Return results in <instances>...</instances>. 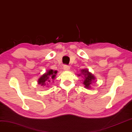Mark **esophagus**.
<instances>
[{"instance_id":"esophagus-1","label":"esophagus","mask_w":132,"mask_h":132,"mask_svg":"<svg viewBox=\"0 0 132 132\" xmlns=\"http://www.w3.org/2000/svg\"><path fill=\"white\" fill-rule=\"evenodd\" d=\"M63 69H64V71H69L70 69L69 66H68V65H64L63 66Z\"/></svg>"}]
</instances>
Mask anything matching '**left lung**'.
<instances>
[{"label": "left lung", "instance_id": "8db88e82", "mask_svg": "<svg viewBox=\"0 0 132 132\" xmlns=\"http://www.w3.org/2000/svg\"><path fill=\"white\" fill-rule=\"evenodd\" d=\"M81 75H83L84 80H83V85H85V87L89 89L90 88V85H91L93 81H94L95 80V77L88 71L87 69H82L81 71V74H78V76H80Z\"/></svg>", "mask_w": 132, "mask_h": 132}]
</instances>
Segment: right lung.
<instances>
[{
  "mask_svg": "<svg viewBox=\"0 0 132 132\" xmlns=\"http://www.w3.org/2000/svg\"><path fill=\"white\" fill-rule=\"evenodd\" d=\"M57 73L56 71H53L52 69H50L47 71V72L43 75L42 76L40 77L38 80V84H40L41 86H46L47 85L52 81V80H54V78L56 77V74Z\"/></svg>",
  "mask_w": 132,
  "mask_h": 132,
  "instance_id": "obj_1",
  "label": "right lung"
}]
</instances>
